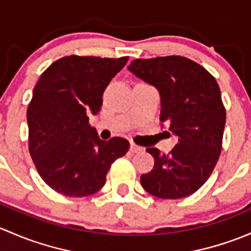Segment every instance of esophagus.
<instances>
[{"label": "esophagus", "mask_w": 251, "mask_h": 251, "mask_svg": "<svg viewBox=\"0 0 251 251\" xmlns=\"http://www.w3.org/2000/svg\"><path fill=\"white\" fill-rule=\"evenodd\" d=\"M140 151H143V147L138 146V145L134 144V143L130 144V152H133V153H136V152H140Z\"/></svg>", "instance_id": "obj_1"}]
</instances>
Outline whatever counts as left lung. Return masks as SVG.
<instances>
[{"label":"left lung","instance_id":"8db88e82","mask_svg":"<svg viewBox=\"0 0 251 251\" xmlns=\"http://www.w3.org/2000/svg\"><path fill=\"white\" fill-rule=\"evenodd\" d=\"M129 71L158 89L162 122L177 136L169 153L146 151L153 169L140 177L150 195L163 200L187 197L209 179L220 157L226 110L210 72L180 55L135 59Z\"/></svg>","mask_w":251,"mask_h":251}]
</instances>
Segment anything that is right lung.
Returning a JSON list of instances; mask_svg holds the SVG:
<instances>
[{"label":"right lung","mask_w":251,"mask_h":251,"mask_svg":"<svg viewBox=\"0 0 251 251\" xmlns=\"http://www.w3.org/2000/svg\"><path fill=\"white\" fill-rule=\"evenodd\" d=\"M129 56L69 55L41 75L27 107L29 151L38 174L69 197H86L106 182L111 164L129 150V141H104L89 125L102 94Z\"/></svg>","instance_id":"obj_1"}]
</instances>
